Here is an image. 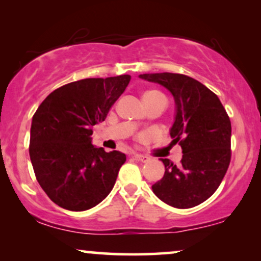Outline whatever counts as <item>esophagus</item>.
<instances>
[{"mask_svg": "<svg viewBox=\"0 0 261 261\" xmlns=\"http://www.w3.org/2000/svg\"><path fill=\"white\" fill-rule=\"evenodd\" d=\"M134 159H136V160H138V161H141V163H147V161L149 160V158L146 156V155L135 154V155H134Z\"/></svg>", "mask_w": 261, "mask_h": 261, "instance_id": "obj_1", "label": "esophagus"}]
</instances>
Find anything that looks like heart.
I'll return each mask as SVG.
<instances>
[{
    "label": "heart",
    "instance_id": "1",
    "mask_svg": "<svg viewBox=\"0 0 261 261\" xmlns=\"http://www.w3.org/2000/svg\"><path fill=\"white\" fill-rule=\"evenodd\" d=\"M143 101H144V105L149 103V102H153V101H158V100H164L166 101V98L163 94H161L160 91L158 90H148L143 94Z\"/></svg>",
    "mask_w": 261,
    "mask_h": 261
}]
</instances>
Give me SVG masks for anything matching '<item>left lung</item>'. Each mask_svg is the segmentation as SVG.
I'll return each mask as SVG.
<instances>
[{
    "mask_svg": "<svg viewBox=\"0 0 261 261\" xmlns=\"http://www.w3.org/2000/svg\"><path fill=\"white\" fill-rule=\"evenodd\" d=\"M140 78L161 84L173 95L176 119L170 135L182 147L180 164L161 159L165 174L154 194L176 208H191L214 194L231 160V121L222 102L196 79L179 73H146Z\"/></svg>",
    "mask_w": 261,
    "mask_h": 261,
    "instance_id": "left-lung-1",
    "label": "left lung"
}]
</instances>
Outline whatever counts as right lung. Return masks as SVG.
<instances>
[{
  "label": "right lung",
  "instance_id": "right-lung-1",
  "mask_svg": "<svg viewBox=\"0 0 261 261\" xmlns=\"http://www.w3.org/2000/svg\"><path fill=\"white\" fill-rule=\"evenodd\" d=\"M128 74L87 78L58 88L34 114L30 159L49 199L68 211L96 206L113 189L126 156L91 144V127L106 119Z\"/></svg>",
  "mask_w": 261,
  "mask_h": 261
}]
</instances>
